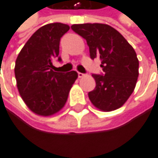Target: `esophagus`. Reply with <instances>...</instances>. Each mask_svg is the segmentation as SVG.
I'll return each mask as SVG.
<instances>
[{
  "label": "esophagus",
  "mask_w": 158,
  "mask_h": 158,
  "mask_svg": "<svg viewBox=\"0 0 158 158\" xmlns=\"http://www.w3.org/2000/svg\"><path fill=\"white\" fill-rule=\"evenodd\" d=\"M84 76H85V74H82V73H80V72L77 73V77H80V78H81V77H83Z\"/></svg>",
  "instance_id": "34e87169"
}]
</instances>
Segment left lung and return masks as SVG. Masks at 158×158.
Here are the masks:
<instances>
[{
    "instance_id": "8db88e82",
    "label": "left lung",
    "mask_w": 158,
    "mask_h": 158,
    "mask_svg": "<svg viewBox=\"0 0 158 158\" xmlns=\"http://www.w3.org/2000/svg\"><path fill=\"white\" fill-rule=\"evenodd\" d=\"M71 28L86 40L91 59L101 61L103 75H92L96 88L88 93L91 102L104 112L120 108L137 81L139 62L135 51L118 30L108 24H73Z\"/></svg>"
}]
</instances>
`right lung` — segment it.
Instances as JSON below:
<instances>
[{
    "instance_id": "add662e5",
    "label": "right lung",
    "mask_w": 158,
    "mask_h": 158,
    "mask_svg": "<svg viewBox=\"0 0 158 158\" xmlns=\"http://www.w3.org/2000/svg\"><path fill=\"white\" fill-rule=\"evenodd\" d=\"M69 25L54 23L39 28L30 37L18 55L15 77L19 93L33 113L48 117L65 105L77 73L53 70V61L59 57L60 38Z\"/></svg>"
}]
</instances>
